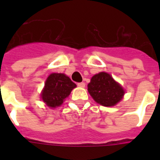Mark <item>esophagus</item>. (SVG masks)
<instances>
[{"label":"esophagus","mask_w":160,"mask_h":160,"mask_svg":"<svg viewBox=\"0 0 160 160\" xmlns=\"http://www.w3.org/2000/svg\"><path fill=\"white\" fill-rule=\"evenodd\" d=\"M77 85L79 87H81V88H84L85 86V84L84 82H80V83H78Z\"/></svg>","instance_id":"34e87169"}]
</instances>
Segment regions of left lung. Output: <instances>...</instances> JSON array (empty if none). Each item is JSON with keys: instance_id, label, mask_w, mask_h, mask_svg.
Segmentation results:
<instances>
[{"instance_id": "8db88e82", "label": "left lung", "mask_w": 160, "mask_h": 160, "mask_svg": "<svg viewBox=\"0 0 160 160\" xmlns=\"http://www.w3.org/2000/svg\"><path fill=\"white\" fill-rule=\"evenodd\" d=\"M88 91L95 101L103 106H114L124 94L120 85L105 72H100L91 78Z\"/></svg>"}]
</instances>
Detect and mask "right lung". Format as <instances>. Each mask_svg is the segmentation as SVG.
<instances>
[{
    "label": "right lung",
    "instance_id": "obj_1",
    "mask_svg": "<svg viewBox=\"0 0 160 160\" xmlns=\"http://www.w3.org/2000/svg\"><path fill=\"white\" fill-rule=\"evenodd\" d=\"M75 87L76 85L68 76L64 74L53 73L46 80L41 98L47 106L55 108L60 106Z\"/></svg>",
    "mask_w": 160,
    "mask_h": 160
}]
</instances>
